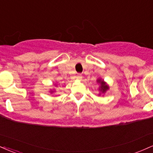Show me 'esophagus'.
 <instances>
[{
  "mask_svg": "<svg viewBox=\"0 0 153 153\" xmlns=\"http://www.w3.org/2000/svg\"><path fill=\"white\" fill-rule=\"evenodd\" d=\"M76 78H77V79H82V75L80 74V73H78V75H77L76 76Z\"/></svg>",
  "mask_w": 153,
  "mask_h": 153,
  "instance_id": "obj_1",
  "label": "esophagus"
}]
</instances>
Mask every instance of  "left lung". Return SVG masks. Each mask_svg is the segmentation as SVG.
<instances>
[{
    "mask_svg": "<svg viewBox=\"0 0 153 153\" xmlns=\"http://www.w3.org/2000/svg\"><path fill=\"white\" fill-rule=\"evenodd\" d=\"M97 82L100 84V91L102 92V93H105V92L109 88H108V86L106 85L105 82L103 81V80H101L100 79H98V80H97Z\"/></svg>",
    "mask_w": 153,
    "mask_h": 153,
    "instance_id": "8db88e82",
    "label": "left lung"
}]
</instances>
